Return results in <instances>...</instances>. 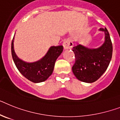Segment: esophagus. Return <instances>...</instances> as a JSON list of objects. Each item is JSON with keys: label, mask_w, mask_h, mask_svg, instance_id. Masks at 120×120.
<instances>
[{"label": "esophagus", "mask_w": 120, "mask_h": 120, "mask_svg": "<svg viewBox=\"0 0 120 120\" xmlns=\"http://www.w3.org/2000/svg\"><path fill=\"white\" fill-rule=\"evenodd\" d=\"M63 46L64 49H71L73 46V43L70 39H67L63 42Z\"/></svg>", "instance_id": "obj_1"}]
</instances>
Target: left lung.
<instances>
[{
	"mask_svg": "<svg viewBox=\"0 0 120 120\" xmlns=\"http://www.w3.org/2000/svg\"><path fill=\"white\" fill-rule=\"evenodd\" d=\"M105 35L104 43L98 49H90L78 45L72 51L75 61L72 72L77 79L86 83H93L101 77L107 69L112 56L113 46L106 27L101 28Z\"/></svg>",
	"mask_w": 120,
	"mask_h": 120,
	"instance_id": "8db88e82",
	"label": "left lung"
}]
</instances>
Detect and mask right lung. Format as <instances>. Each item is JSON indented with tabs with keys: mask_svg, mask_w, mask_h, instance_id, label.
Segmentation results:
<instances>
[{
	"mask_svg": "<svg viewBox=\"0 0 120 120\" xmlns=\"http://www.w3.org/2000/svg\"><path fill=\"white\" fill-rule=\"evenodd\" d=\"M14 37L11 41V55L18 71L27 79L34 83H40L47 80L53 73L54 64L63 51V46H51L41 60L33 63H27L19 59L13 48Z\"/></svg>",
	"mask_w": 120,
	"mask_h": 120,
	"instance_id": "add662e5",
	"label": "right lung"
}]
</instances>
